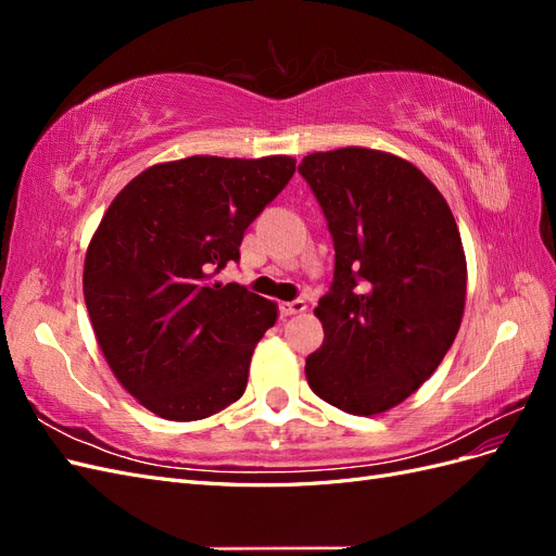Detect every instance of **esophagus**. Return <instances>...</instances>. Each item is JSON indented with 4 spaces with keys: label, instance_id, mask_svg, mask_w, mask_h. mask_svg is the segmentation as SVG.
<instances>
[{
    "label": "esophagus",
    "instance_id": "obj_1",
    "mask_svg": "<svg viewBox=\"0 0 556 556\" xmlns=\"http://www.w3.org/2000/svg\"><path fill=\"white\" fill-rule=\"evenodd\" d=\"M306 308H308L306 301H304V299H296V301H288V304H282V306H280V313H282L285 317H290V315L304 313Z\"/></svg>",
    "mask_w": 556,
    "mask_h": 556
}]
</instances>
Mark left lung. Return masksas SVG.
Here are the masks:
<instances>
[{
	"mask_svg": "<svg viewBox=\"0 0 556 556\" xmlns=\"http://www.w3.org/2000/svg\"><path fill=\"white\" fill-rule=\"evenodd\" d=\"M299 174L336 250L308 384L343 413H387L431 378L459 331L468 276L457 220L415 164L384 150L311 153Z\"/></svg>",
	"mask_w": 556,
	"mask_h": 556,
	"instance_id": "1",
	"label": "left lung"
}]
</instances>
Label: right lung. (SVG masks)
Masks as SVG:
<instances>
[{"mask_svg":"<svg viewBox=\"0 0 556 556\" xmlns=\"http://www.w3.org/2000/svg\"><path fill=\"white\" fill-rule=\"evenodd\" d=\"M290 155H192L148 166L88 243L83 296L113 376L143 408L194 422L239 401L278 306L213 276L288 185Z\"/></svg>","mask_w":556,"mask_h":556,"instance_id":"add662e5","label":"right lung"}]
</instances>
